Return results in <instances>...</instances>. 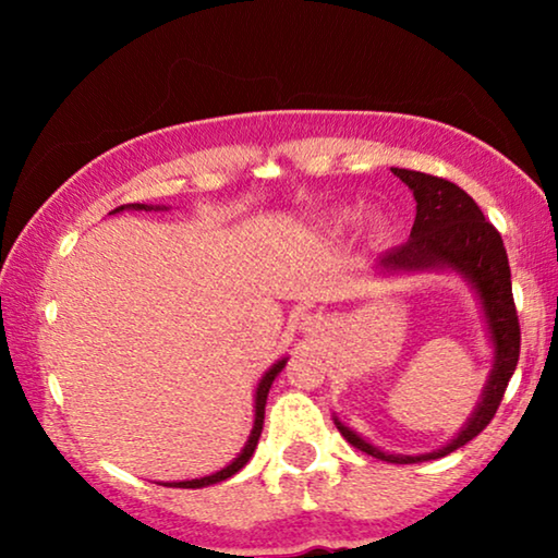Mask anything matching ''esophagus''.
<instances>
[{"mask_svg":"<svg viewBox=\"0 0 558 558\" xmlns=\"http://www.w3.org/2000/svg\"><path fill=\"white\" fill-rule=\"evenodd\" d=\"M307 325H317V317H307Z\"/></svg>","mask_w":558,"mask_h":558,"instance_id":"34e87169","label":"esophagus"}]
</instances>
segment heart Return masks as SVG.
I'll list each match as a JSON object with an SVG mask.
<instances>
[{
    "mask_svg": "<svg viewBox=\"0 0 558 558\" xmlns=\"http://www.w3.org/2000/svg\"><path fill=\"white\" fill-rule=\"evenodd\" d=\"M348 220H353V216H342V223H348Z\"/></svg>",
    "mask_w": 558,
    "mask_h": 558,
    "instance_id": "b5f03b06",
    "label": "heart"
}]
</instances>
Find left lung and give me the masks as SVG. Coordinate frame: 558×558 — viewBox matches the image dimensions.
Listing matches in <instances>:
<instances>
[{"mask_svg": "<svg viewBox=\"0 0 558 558\" xmlns=\"http://www.w3.org/2000/svg\"><path fill=\"white\" fill-rule=\"evenodd\" d=\"M391 172L414 193L416 220L409 241L403 246L386 251L378 258V266L391 274L429 269H449L460 274L480 296L487 332H490L495 348L493 371L485 384L483 399H480L477 409L472 411L460 434L441 449L416 457L388 454L384 449L373 447L371 441H365L361 434H355L335 416V426L355 449L384 462L414 464L439 460V457L454 452V449L468 445L470 439H475L493 422L502 393L508 388V380L518 365V355H521V325H518L513 304L506 246H502V239L495 231V226L490 220H485L477 203L454 182L434 178V174L401 170V167H391Z\"/></svg>", "mask_w": 558, "mask_h": 558, "instance_id": "8db88e82", "label": "left lung"}]
</instances>
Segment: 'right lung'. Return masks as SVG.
Wrapping results in <instances>:
<instances>
[{
	"mask_svg": "<svg viewBox=\"0 0 558 558\" xmlns=\"http://www.w3.org/2000/svg\"><path fill=\"white\" fill-rule=\"evenodd\" d=\"M121 210H167L165 205H144V203H129V205H119L117 210L111 213H121ZM287 365V357H281V361H277L271 365L269 371L264 373V378L258 380L256 386V414H254V429H251V437L246 441V447L241 449V454L235 457V460L231 464H226L223 470L213 472V475L208 477H197V480H180V483H162V485H170V487H205V485H216V483H223V480L233 477L235 472H239L243 464H246L251 460V454H254V449L258 445V437H262V429H264V409H266V396H269V388L274 384V378L279 376L281 368Z\"/></svg>",
	"mask_w": 558,
	"mask_h": 558,
	"instance_id": "obj_1",
	"label": "right lung"
}]
</instances>
